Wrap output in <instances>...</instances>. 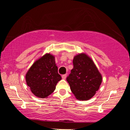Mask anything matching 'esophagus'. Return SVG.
Here are the masks:
<instances>
[{"mask_svg":"<svg viewBox=\"0 0 130 130\" xmlns=\"http://www.w3.org/2000/svg\"><path fill=\"white\" fill-rule=\"evenodd\" d=\"M62 78L63 79H65L66 78H67V74H63V75L62 76Z\"/></svg>","mask_w":130,"mask_h":130,"instance_id":"obj_1","label":"esophagus"}]
</instances>
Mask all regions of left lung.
Segmentation results:
<instances>
[{
	"instance_id": "8db88e82",
	"label": "left lung",
	"mask_w": 130,
	"mask_h": 130,
	"mask_svg": "<svg viewBox=\"0 0 130 130\" xmlns=\"http://www.w3.org/2000/svg\"><path fill=\"white\" fill-rule=\"evenodd\" d=\"M73 63V68L67 78L71 91L77 99L89 100L99 89L102 74L92 59L85 53L74 56Z\"/></svg>"
}]
</instances>
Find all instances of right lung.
I'll list each match as a JSON object with an SVG mask.
<instances>
[{
	"instance_id": "obj_1",
	"label": "right lung",
	"mask_w": 130,
	"mask_h": 130,
	"mask_svg": "<svg viewBox=\"0 0 130 130\" xmlns=\"http://www.w3.org/2000/svg\"><path fill=\"white\" fill-rule=\"evenodd\" d=\"M61 80L54 56L47 53L37 60L26 74L27 85L38 98H46L56 89L57 83Z\"/></svg>"
}]
</instances>
